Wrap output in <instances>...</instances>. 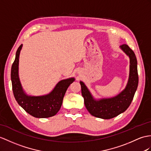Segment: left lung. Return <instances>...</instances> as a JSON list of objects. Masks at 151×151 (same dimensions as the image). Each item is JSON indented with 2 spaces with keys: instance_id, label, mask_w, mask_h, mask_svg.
<instances>
[{
  "instance_id": "left-lung-1",
  "label": "left lung",
  "mask_w": 151,
  "mask_h": 151,
  "mask_svg": "<svg viewBox=\"0 0 151 151\" xmlns=\"http://www.w3.org/2000/svg\"><path fill=\"white\" fill-rule=\"evenodd\" d=\"M120 49L130 59L129 76L125 89L116 96L95 100L85 84L80 81L84 104L91 115L97 118L110 119L124 112L130 106L138 84L137 60L135 54L126 44L120 45Z\"/></svg>"
}]
</instances>
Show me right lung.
Masks as SVG:
<instances>
[{
	"label": "right lung",
	"instance_id": "1",
	"mask_svg": "<svg viewBox=\"0 0 151 151\" xmlns=\"http://www.w3.org/2000/svg\"><path fill=\"white\" fill-rule=\"evenodd\" d=\"M22 47L18 48L11 71L12 88L14 98L22 108L29 115L36 118H48L54 116L60 109L63 99L70 84L74 78L61 80L49 94L42 96H29L24 92L18 76L20 52Z\"/></svg>",
	"mask_w": 151,
	"mask_h": 151
}]
</instances>
